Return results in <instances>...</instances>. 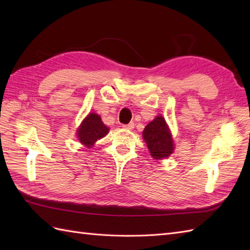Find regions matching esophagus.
Returning <instances> with one entry per match:
<instances>
[{
    "label": "esophagus",
    "instance_id": "esophagus-1",
    "mask_svg": "<svg viewBox=\"0 0 250 250\" xmlns=\"http://www.w3.org/2000/svg\"><path fill=\"white\" fill-rule=\"evenodd\" d=\"M122 126H124V128H125V129H126V130H132V129L134 128V124H132V122H131V124H129V125H122Z\"/></svg>",
    "mask_w": 250,
    "mask_h": 250
}]
</instances>
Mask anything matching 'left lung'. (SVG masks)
Masks as SVG:
<instances>
[{
	"mask_svg": "<svg viewBox=\"0 0 250 250\" xmlns=\"http://www.w3.org/2000/svg\"><path fill=\"white\" fill-rule=\"evenodd\" d=\"M143 137L155 159L167 158L173 152L174 143L162 116H158L145 126Z\"/></svg>",
	"mask_w": 250,
	"mask_h": 250,
	"instance_id": "8db88e82",
	"label": "left lung"
}]
</instances>
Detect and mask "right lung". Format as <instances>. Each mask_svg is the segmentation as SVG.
<instances>
[{"mask_svg": "<svg viewBox=\"0 0 250 250\" xmlns=\"http://www.w3.org/2000/svg\"><path fill=\"white\" fill-rule=\"evenodd\" d=\"M108 128L106 126L101 117L97 114H89L86 119L83 121L82 125L77 131V136L84 146H92L98 140L102 139L108 133Z\"/></svg>", "mask_w": 250, "mask_h": 250, "instance_id": "add662e5", "label": "right lung"}]
</instances>
